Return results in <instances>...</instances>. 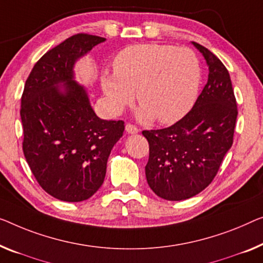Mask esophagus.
<instances>
[{
	"label": "esophagus",
	"mask_w": 263,
	"mask_h": 263,
	"mask_svg": "<svg viewBox=\"0 0 263 263\" xmlns=\"http://www.w3.org/2000/svg\"><path fill=\"white\" fill-rule=\"evenodd\" d=\"M125 130H126V132L131 133V135H135V133H138V127L136 126V125H133L131 123H127L126 125H125Z\"/></svg>",
	"instance_id": "esophagus-1"
}]
</instances>
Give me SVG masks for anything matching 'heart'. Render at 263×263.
<instances>
[{
  "label": "heart",
  "instance_id": "1",
  "mask_svg": "<svg viewBox=\"0 0 263 263\" xmlns=\"http://www.w3.org/2000/svg\"><path fill=\"white\" fill-rule=\"evenodd\" d=\"M201 77V65L193 49L143 44L117 54L113 74H103L100 81L112 112L119 113L130 105L136 92L142 118L174 124L194 106Z\"/></svg>",
  "mask_w": 263,
  "mask_h": 263
}]
</instances>
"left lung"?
Instances as JSON below:
<instances>
[{"label":"left lung","instance_id":"1","mask_svg":"<svg viewBox=\"0 0 263 263\" xmlns=\"http://www.w3.org/2000/svg\"><path fill=\"white\" fill-rule=\"evenodd\" d=\"M209 66V78L194 107L177 123L145 130L150 154L145 166L148 186L167 201H182L204 190L232 147L237 104L228 69L194 42Z\"/></svg>","mask_w":263,"mask_h":263}]
</instances>
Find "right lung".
Here are the masks:
<instances>
[{
  "mask_svg": "<svg viewBox=\"0 0 263 263\" xmlns=\"http://www.w3.org/2000/svg\"><path fill=\"white\" fill-rule=\"evenodd\" d=\"M103 41L86 33L66 39L39 59L23 88V154L40 186L60 201L81 202L97 193L125 130L123 120L98 118L73 80L74 62Z\"/></svg>",
  "mask_w": 263,
  "mask_h": 263,
  "instance_id": "1",
  "label": "right lung"
}]
</instances>
